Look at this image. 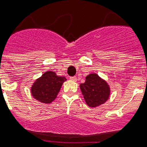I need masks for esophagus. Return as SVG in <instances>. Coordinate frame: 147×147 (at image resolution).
<instances>
[{
	"label": "esophagus",
	"mask_w": 147,
	"mask_h": 147,
	"mask_svg": "<svg viewBox=\"0 0 147 147\" xmlns=\"http://www.w3.org/2000/svg\"><path fill=\"white\" fill-rule=\"evenodd\" d=\"M69 78H70V80H71V81H77V78H76V76H73V77H70Z\"/></svg>",
	"instance_id": "esophagus-1"
}]
</instances>
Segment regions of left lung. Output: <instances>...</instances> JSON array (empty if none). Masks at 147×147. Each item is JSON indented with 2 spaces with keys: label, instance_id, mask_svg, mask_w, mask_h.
I'll return each mask as SVG.
<instances>
[{
  "label": "left lung",
  "instance_id": "1",
  "mask_svg": "<svg viewBox=\"0 0 147 147\" xmlns=\"http://www.w3.org/2000/svg\"><path fill=\"white\" fill-rule=\"evenodd\" d=\"M85 102L90 107H96L103 104L109 98L110 89L105 81L96 74H90L84 84H80Z\"/></svg>",
  "mask_w": 147,
  "mask_h": 147
}]
</instances>
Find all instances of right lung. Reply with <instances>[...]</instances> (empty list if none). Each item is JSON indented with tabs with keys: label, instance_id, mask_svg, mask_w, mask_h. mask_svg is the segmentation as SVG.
Listing matches in <instances>:
<instances>
[{
	"label": "right lung",
	"instance_id": "add662e5",
	"mask_svg": "<svg viewBox=\"0 0 147 147\" xmlns=\"http://www.w3.org/2000/svg\"><path fill=\"white\" fill-rule=\"evenodd\" d=\"M66 78L56 76L53 71H46L35 81L31 87L33 96L43 103H51L58 94Z\"/></svg>",
	"mask_w": 147,
	"mask_h": 147
}]
</instances>
